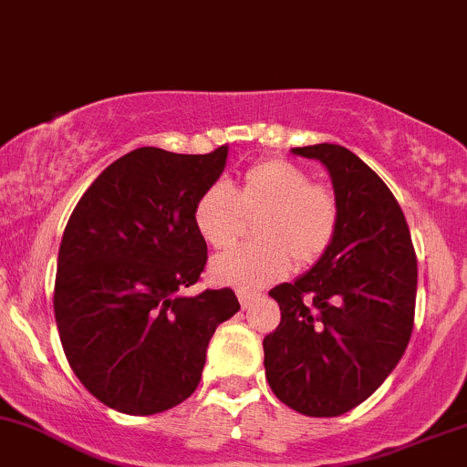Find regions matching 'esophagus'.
I'll list each match as a JSON object with an SVG mask.
<instances>
[{
	"label": "esophagus",
	"mask_w": 467,
	"mask_h": 467,
	"mask_svg": "<svg viewBox=\"0 0 467 467\" xmlns=\"http://www.w3.org/2000/svg\"><path fill=\"white\" fill-rule=\"evenodd\" d=\"M255 298H258V296H255L254 292H243V289L238 292V300H240V305H243V309L252 307V303Z\"/></svg>",
	"instance_id": "esophagus-1"
}]
</instances>
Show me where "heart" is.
Returning a JSON list of instances; mask_svg holds the SVG:
<instances>
[{
    "label": "heart",
    "mask_w": 467,
    "mask_h": 467,
    "mask_svg": "<svg viewBox=\"0 0 467 467\" xmlns=\"http://www.w3.org/2000/svg\"><path fill=\"white\" fill-rule=\"evenodd\" d=\"M244 215H260L254 224L258 243L215 255L209 272L218 285L254 292L283 278L292 260L296 267L318 263L338 232L340 207L334 189L312 182L305 169L263 160L244 171L238 192L218 180L193 204L195 232L213 249L238 238Z\"/></svg>",
    "instance_id": "b5f03b06"
}]
</instances>
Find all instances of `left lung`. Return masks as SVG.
Instances as JSON below:
<instances>
[{
    "label": "left lung",
    "mask_w": 467,
    "mask_h": 467,
    "mask_svg": "<svg viewBox=\"0 0 467 467\" xmlns=\"http://www.w3.org/2000/svg\"><path fill=\"white\" fill-rule=\"evenodd\" d=\"M318 160L338 198L327 254L294 283L274 287L280 323L263 340L269 388L307 416H340L380 388L414 327L416 254L388 184L338 144L296 147Z\"/></svg>",
    "instance_id": "obj_1"
}]
</instances>
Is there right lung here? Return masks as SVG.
Segmentation results:
<instances>
[{"mask_svg":"<svg viewBox=\"0 0 467 467\" xmlns=\"http://www.w3.org/2000/svg\"><path fill=\"white\" fill-rule=\"evenodd\" d=\"M229 147L204 155L142 147L109 164L64 229L53 307L68 365L95 399L147 416L195 392L207 345L240 309L229 287L200 280L207 243L193 224Z\"/></svg>","mask_w":467,"mask_h":467,"instance_id":"right-lung-1","label":"right lung"}]
</instances>
